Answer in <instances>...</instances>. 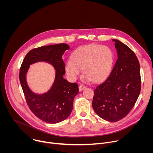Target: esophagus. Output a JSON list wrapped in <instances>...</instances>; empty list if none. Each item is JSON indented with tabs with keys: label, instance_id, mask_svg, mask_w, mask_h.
I'll return each instance as SVG.
<instances>
[{
	"label": "esophagus",
	"instance_id": "1",
	"mask_svg": "<svg viewBox=\"0 0 153 153\" xmlns=\"http://www.w3.org/2000/svg\"><path fill=\"white\" fill-rule=\"evenodd\" d=\"M85 88H86V87H85V85H80L79 86V91H81L83 90Z\"/></svg>",
	"mask_w": 153,
	"mask_h": 153
}]
</instances>
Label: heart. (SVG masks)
Here are the masks:
<instances>
[{
	"instance_id": "1",
	"label": "heart",
	"mask_w": 153,
	"mask_h": 153,
	"mask_svg": "<svg viewBox=\"0 0 153 153\" xmlns=\"http://www.w3.org/2000/svg\"><path fill=\"white\" fill-rule=\"evenodd\" d=\"M113 62L114 54L110 48L89 44L74 51L65 63V71L69 79L74 81L83 68L85 81L100 82L110 74Z\"/></svg>"
}]
</instances>
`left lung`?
<instances>
[{
    "mask_svg": "<svg viewBox=\"0 0 153 153\" xmlns=\"http://www.w3.org/2000/svg\"><path fill=\"white\" fill-rule=\"evenodd\" d=\"M113 40L117 59L110 76L95 89L92 104L100 117L111 122L131 111L141 89L140 64L135 53L122 42Z\"/></svg>",
    "mask_w": 153,
    "mask_h": 153,
    "instance_id": "1",
    "label": "left lung"
}]
</instances>
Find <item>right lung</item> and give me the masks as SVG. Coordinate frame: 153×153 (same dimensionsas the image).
<instances>
[{
  "label": "right lung",
  "mask_w": 153,
  "mask_h": 153,
  "mask_svg": "<svg viewBox=\"0 0 153 153\" xmlns=\"http://www.w3.org/2000/svg\"><path fill=\"white\" fill-rule=\"evenodd\" d=\"M67 50H70V47L66 43L33 49L25 56L20 69V82L30 109L39 119L48 123H57L66 119L73 110L74 99L79 93L78 85L63 77L65 65L62 56ZM39 61L50 63L56 70L52 88L41 95L36 94L29 89L26 79L29 65Z\"/></svg>",
  "instance_id": "obj_1"
}]
</instances>
